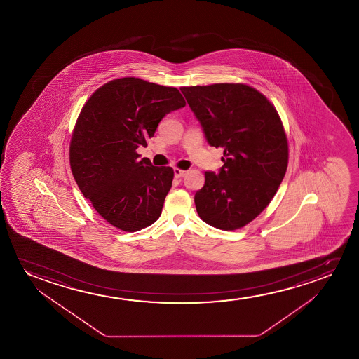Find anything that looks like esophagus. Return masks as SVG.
I'll use <instances>...</instances> for the list:
<instances>
[{
    "instance_id": "esophagus-1",
    "label": "esophagus",
    "mask_w": 359,
    "mask_h": 359,
    "mask_svg": "<svg viewBox=\"0 0 359 359\" xmlns=\"http://www.w3.org/2000/svg\"><path fill=\"white\" fill-rule=\"evenodd\" d=\"M174 175H175V177H182L184 175H187V170H182V169L175 168V169H174Z\"/></svg>"
}]
</instances>
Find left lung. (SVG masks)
<instances>
[{
	"instance_id": "1",
	"label": "left lung",
	"mask_w": 359,
	"mask_h": 359,
	"mask_svg": "<svg viewBox=\"0 0 359 359\" xmlns=\"http://www.w3.org/2000/svg\"><path fill=\"white\" fill-rule=\"evenodd\" d=\"M207 141L224 148L219 174L205 172L195 195L202 221L236 231L269 206L288 167V140L273 104L244 83L182 87Z\"/></svg>"
}]
</instances>
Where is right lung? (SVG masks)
<instances>
[{"instance_id": "obj_1", "label": "right lung", "mask_w": 359, "mask_h": 359, "mask_svg": "<svg viewBox=\"0 0 359 359\" xmlns=\"http://www.w3.org/2000/svg\"><path fill=\"white\" fill-rule=\"evenodd\" d=\"M174 87L123 77L103 84L79 113L69 142L74 180L94 210L123 231L157 221L172 187L174 170L140 159L158 123L185 107Z\"/></svg>"}]
</instances>
